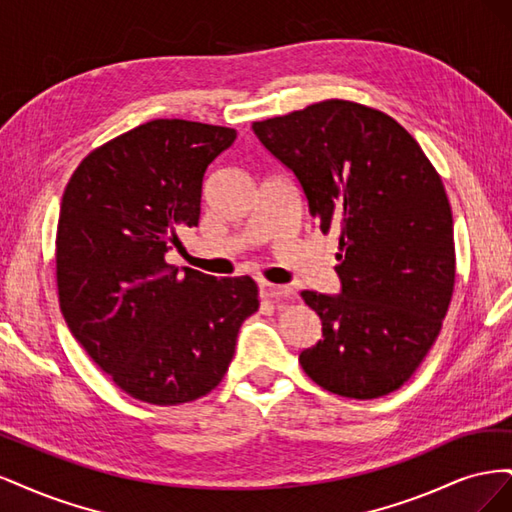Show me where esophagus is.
Here are the masks:
<instances>
[{"mask_svg":"<svg viewBox=\"0 0 512 512\" xmlns=\"http://www.w3.org/2000/svg\"><path fill=\"white\" fill-rule=\"evenodd\" d=\"M260 294H262V297H267V299H284V297H290L292 288L282 286V284L262 282V284H260Z\"/></svg>","mask_w":512,"mask_h":512,"instance_id":"esophagus-1","label":"esophagus"}]
</instances>
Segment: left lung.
I'll list each match as a JSON object with an SVG mask.
<instances>
[{"label": "left lung", "mask_w": 512, "mask_h": 512, "mask_svg": "<svg viewBox=\"0 0 512 512\" xmlns=\"http://www.w3.org/2000/svg\"><path fill=\"white\" fill-rule=\"evenodd\" d=\"M252 130L299 179L324 235L339 232L342 294L301 292L322 320L301 367L342 397L393 393L438 339L453 297V213L440 175L393 117L348 100Z\"/></svg>", "instance_id": "8db88e82"}]
</instances>
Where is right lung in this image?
I'll list each match as a JSON object with an SVG mask.
<instances>
[{
  "label": "right lung",
  "mask_w": 512,
  "mask_h": 512,
  "mask_svg": "<svg viewBox=\"0 0 512 512\" xmlns=\"http://www.w3.org/2000/svg\"><path fill=\"white\" fill-rule=\"evenodd\" d=\"M232 128L153 119L94 149L61 198L55 265L72 335L123 393L156 406L211 393L258 309L252 277H211L166 262L198 226L207 166Z\"/></svg>",
  "instance_id": "obj_1"
}]
</instances>
